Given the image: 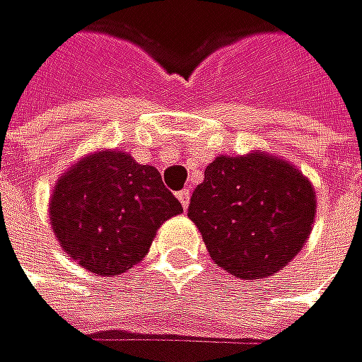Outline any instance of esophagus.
<instances>
[{
	"mask_svg": "<svg viewBox=\"0 0 362 362\" xmlns=\"http://www.w3.org/2000/svg\"><path fill=\"white\" fill-rule=\"evenodd\" d=\"M175 197H177V202L182 204V208L187 210L189 208V202H191V191L189 189H182L180 193H175Z\"/></svg>",
	"mask_w": 362,
	"mask_h": 362,
	"instance_id": "1",
	"label": "esophagus"
}]
</instances>
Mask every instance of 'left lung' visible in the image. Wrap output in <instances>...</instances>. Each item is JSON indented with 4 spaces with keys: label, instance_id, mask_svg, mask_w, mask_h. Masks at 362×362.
Returning a JSON list of instances; mask_svg holds the SVG:
<instances>
[{
    "label": "left lung",
    "instance_id": "1",
    "mask_svg": "<svg viewBox=\"0 0 362 362\" xmlns=\"http://www.w3.org/2000/svg\"><path fill=\"white\" fill-rule=\"evenodd\" d=\"M316 216L310 180L267 152L216 156L189 204L212 261L244 280L280 272L303 248Z\"/></svg>",
    "mask_w": 362,
    "mask_h": 362
}]
</instances>
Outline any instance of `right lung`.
<instances>
[{"mask_svg":"<svg viewBox=\"0 0 362 362\" xmlns=\"http://www.w3.org/2000/svg\"><path fill=\"white\" fill-rule=\"evenodd\" d=\"M182 212L152 165L97 150L54 185L50 225L61 250L97 276H120L148 252L158 227Z\"/></svg>","mask_w":362,"mask_h":362,"instance_id":"right-lung-1","label":"right lung"}]
</instances>
